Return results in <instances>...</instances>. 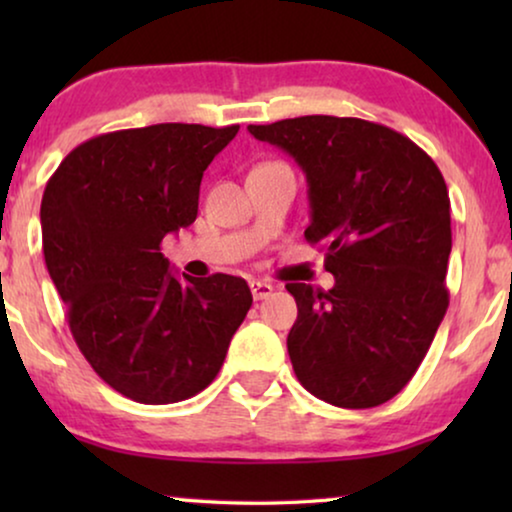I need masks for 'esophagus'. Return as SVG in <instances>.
Masks as SVG:
<instances>
[{
    "instance_id": "obj_1",
    "label": "esophagus",
    "mask_w": 512,
    "mask_h": 512,
    "mask_svg": "<svg viewBox=\"0 0 512 512\" xmlns=\"http://www.w3.org/2000/svg\"><path fill=\"white\" fill-rule=\"evenodd\" d=\"M249 286H251V293H254V298H256V300L268 298L270 293L275 291V286H272L270 282H258V279H254V282H251Z\"/></svg>"
}]
</instances>
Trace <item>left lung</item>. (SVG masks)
I'll return each mask as SVG.
<instances>
[{
  "mask_svg": "<svg viewBox=\"0 0 512 512\" xmlns=\"http://www.w3.org/2000/svg\"><path fill=\"white\" fill-rule=\"evenodd\" d=\"M303 167L331 291L289 282L298 305L286 347L298 382L338 408H375L417 373L443 321L450 195L426 151L363 118L300 116L249 125Z\"/></svg>",
  "mask_w": 512,
  "mask_h": 512,
  "instance_id": "obj_1",
  "label": "left lung"
}]
</instances>
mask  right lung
<instances>
[{"label": "right lung", "mask_w": 512, "mask_h": 512, "mask_svg": "<svg viewBox=\"0 0 512 512\" xmlns=\"http://www.w3.org/2000/svg\"><path fill=\"white\" fill-rule=\"evenodd\" d=\"M240 125L158 123L97 135L67 153L41 198L48 275L81 354L146 405L209 387L247 317L242 277L179 279L160 254L198 216L202 172Z\"/></svg>", "instance_id": "right-lung-1"}]
</instances>
